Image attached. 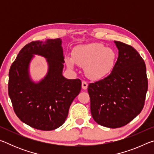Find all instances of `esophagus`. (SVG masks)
<instances>
[{
    "instance_id": "1",
    "label": "esophagus",
    "mask_w": 154,
    "mask_h": 154,
    "mask_svg": "<svg viewBox=\"0 0 154 154\" xmlns=\"http://www.w3.org/2000/svg\"><path fill=\"white\" fill-rule=\"evenodd\" d=\"M82 88L83 90H86L88 88V83L85 82V81H83L82 83Z\"/></svg>"
}]
</instances>
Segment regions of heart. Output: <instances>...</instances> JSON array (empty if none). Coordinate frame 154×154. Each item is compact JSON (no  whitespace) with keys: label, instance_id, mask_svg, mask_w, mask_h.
<instances>
[{"label":"heart","instance_id":"obj_1","mask_svg":"<svg viewBox=\"0 0 154 154\" xmlns=\"http://www.w3.org/2000/svg\"><path fill=\"white\" fill-rule=\"evenodd\" d=\"M116 58V52L113 49L94 43L76 47L72 51V58H66V63L70 68H73L75 62L81 66H85L87 76L91 79L97 80L111 73Z\"/></svg>","mask_w":154,"mask_h":154}]
</instances>
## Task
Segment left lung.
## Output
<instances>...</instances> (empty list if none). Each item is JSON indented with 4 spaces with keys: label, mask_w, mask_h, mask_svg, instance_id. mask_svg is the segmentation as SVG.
I'll return each mask as SVG.
<instances>
[{
    "label": "left lung",
    "mask_w": 154,
    "mask_h": 154,
    "mask_svg": "<svg viewBox=\"0 0 154 154\" xmlns=\"http://www.w3.org/2000/svg\"><path fill=\"white\" fill-rule=\"evenodd\" d=\"M114 42L119 54L113 70L88 88L93 119L110 128L124 126L136 118L144 106L148 89L142 57L132 46Z\"/></svg>",
    "instance_id": "obj_1"
}]
</instances>
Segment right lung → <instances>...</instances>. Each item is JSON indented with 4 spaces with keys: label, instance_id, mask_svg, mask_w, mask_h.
<instances>
[{
    "label": "right lung",
    "instance_id": "1",
    "mask_svg": "<svg viewBox=\"0 0 154 154\" xmlns=\"http://www.w3.org/2000/svg\"><path fill=\"white\" fill-rule=\"evenodd\" d=\"M60 38L32 41L21 49L9 72L8 92L13 107L21 121L35 129L52 130L66 120L69 107L82 88L79 79L62 75L64 55ZM47 58L48 72L38 83L28 72L33 54Z\"/></svg>",
    "mask_w": 154,
    "mask_h": 154
}]
</instances>
